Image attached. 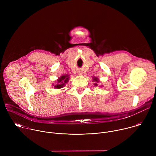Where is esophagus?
I'll use <instances>...</instances> for the list:
<instances>
[{
	"mask_svg": "<svg viewBox=\"0 0 156 156\" xmlns=\"http://www.w3.org/2000/svg\"><path fill=\"white\" fill-rule=\"evenodd\" d=\"M78 74H79V75H81V74H82V73H81V72H78Z\"/></svg>",
	"mask_w": 156,
	"mask_h": 156,
	"instance_id": "34e87169",
	"label": "esophagus"
}]
</instances>
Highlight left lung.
I'll return each instance as SVG.
<instances>
[{"mask_svg": "<svg viewBox=\"0 0 156 156\" xmlns=\"http://www.w3.org/2000/svg\"><path fill=\"white\" fill-rule=\"evenodd\" d=\"M93 81L95 82V83H94V86H98L97 83H99V78H98V77H96V76H95V77H93ZM100 87H102V86H100Z\"/></svg>", "mask_w": 156, "mask_h": 156, "instance_id": "8db88e82", "label": "left lung"}]
</instances>
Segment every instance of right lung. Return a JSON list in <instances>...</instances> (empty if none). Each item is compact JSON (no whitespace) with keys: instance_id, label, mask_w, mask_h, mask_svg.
<instances>
[{"instance_id":"add662e5","label":"right lung","mask_w":156,"mask_h":156,"mask_svg":"<svg viewBox=\"0 0 156 156\" xmlns=\"http://www.w3.org/2000/svg\"><path fill=\"white\" fill-rule=\"evenodd\" d=\"M69 79V75H63L60 77H59L58 80H57V84L55 85L53 84L52 86H54L55 89H61L63 87L65 84L68 83Z\"/></svg>"}]
</instances>
